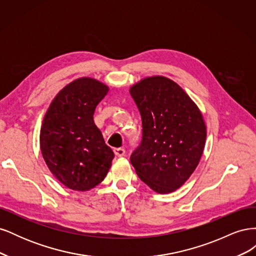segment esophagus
Returning a JSON list of instances; mask_svg holds the SVG:
<instances>
[{"label": "esophagus", "mask_w": 256, "mask_h": 256, "mask_svg": "<svg viewBox=\"0 0 256 256\" xmlns=\"http://www.w3.org/2000/svg\"><path fill=\"white\" fill-rule=\"evenodd\" d=\"M114 154H115V156H118V157H122V156H125V150L124 148H114Z\"/></svg>", "instance_id": "1"}]
</instances>
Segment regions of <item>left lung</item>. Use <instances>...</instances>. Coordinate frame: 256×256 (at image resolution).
I'll use <instances>...</instances> for the list:
<instances>
[{"instance_id": "1", "label": "left lung", "mask_w": 256, "mask_h": 256, "mask_svg": "<svg viewBox=\"0 0 256 256\" xmlns=\"http://www.w3.org/2000/svg\"><path fill=\"white\" fill-rule=\"evenodd\" d=\"M142 120V140L130 162L140 180L158 193L186 182L202 156L206 126L196 104L174 81L150 76L130 88Z\"/></svg>"}]
</instances>
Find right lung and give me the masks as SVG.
I'll return each mask as SVG.
<instances>
[{"mask_svg": "<svg viewBox=\"0 0 256 256\" xmlns=\"http://www.w3.org/2000/svg\"><path fill=\"white\" fill-rule=\"evenodd\" d=\"M109 92L95 79L69 83L53 99L40 129V150L51 173L76 191L96 187L106 176L113 150L94 122L97 104Z\"/></svg>", "mask_w": 256, "mask_h": 256, "instance_id": "add662e5", "label": "right lung"}]
</instances>
